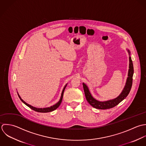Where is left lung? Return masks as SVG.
Here are the masks:
<instances>
[{"instance_id": "left-lung-1", "label": "left lung", "mask_w": 146, "mask_h": 146, "mask_svg": "<svg viewBox=\"0 0 146 146\" xmlns=\"http://www.w3.org/2000/svg\"><path fill=\"white\" fill-rule=\"evenodd\" d=\"M130 55V51L128 50ZM134 73V68L133 61L131 57H129V69L128 72V77L126 80L125 86L122 91L121 94L115 99L110 100L106 102H99L95 99L90 94L88 86L83 83V87L85 94V96L88 103L94 108L99 110H107L112 108L117 105H118L121 102H122L129 94L133 84V76Z\"/></svg>"}]
</instances>
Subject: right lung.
I'll return each mask as SVG.
<instances>
[{
    "label": "right lung",
    "instance_id": "add662e5",
    "mask_svg": "<svg viewBox=\"0 0 146 146\" xmlns=\"http://www.w3.org/2000/svg\"><path fill=\"white\" fill-rule=\"evenodd\" d=\"M66 85H66L65 86V87L64 88H63V90H62V93H61V98H60V100H59V102H58V103H57L56 104H55L54 106H51V107H48V108H35V107H33V106H30L29 104H27L25 102H24L21 98V97L20 96V95H19V94H18V96H19V98L20 99V100L25 104V105H27L28 107H29L30 108H31V110H33V111H36V112H41V113H47V112H52V111H54V110H55L56 109H57L58 108V107L60 106V104L61 103V102H62V97H63V94H64V90H65V88L66 87Z\"/></svg>",
    "mask_w": 146,
    "mask_h": 146
}]
</instances>
